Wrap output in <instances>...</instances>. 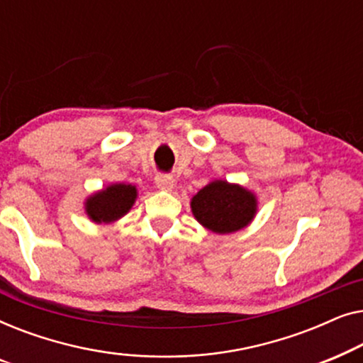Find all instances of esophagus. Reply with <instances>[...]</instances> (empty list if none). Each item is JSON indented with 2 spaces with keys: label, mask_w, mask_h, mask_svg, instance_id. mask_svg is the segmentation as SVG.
Masks as SVG:
<instances>
[{
  "label": "esophagus",
  "mask_w": 363,
  "mask_h": 363,
  "mask_svg": "<svg viewBox=\"0 0 363 363\" xmlns=\"http://www.w3.org/2000/svg\"><path fill=\"white\" fill-rule=\"evenodd\" d=\"M155 183L160 190H172L175 186V180H173L172 175H167V173H160V175L155 177Z\"/></svg>",
  "instance_id": "esophagus-1"
}]
</instances>
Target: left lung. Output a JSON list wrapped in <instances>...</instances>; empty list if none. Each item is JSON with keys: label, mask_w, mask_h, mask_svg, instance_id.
<instances>
[{"label": "left lung", "mask_w": 363, "mask_h": 363, "mask_svg": "<svg viewBox=\"0 0 363 363\" xmlns=\"http://www.w3.org/2000/svg\"><path fill=\"white\" fill-rule=\"evenodd\" d=\"M256 196L246 188L215 180L193 196L191 211L198 223L218 235L247 226L256 215Z\"/></svg>", "instance_id": "left-lung-1"}]
</instances>
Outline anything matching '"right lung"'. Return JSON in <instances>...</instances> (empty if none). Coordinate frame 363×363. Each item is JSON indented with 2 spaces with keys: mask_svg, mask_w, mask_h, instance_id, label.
Segmentation results:
<instances>
[{
  "mask_svg": "<svg viewBox=\"0 0 363 363\" xmlns=\"http://www.w3.org/2000/svg\"><path fill=\"white\" fill-rule=\"evenodd\" d=\"M137 198V188L125 183H116L106 190L89 196L86 211L96 223H111L122 218L130 210Z\"/></svg>",
  "mask_w": 363,
  "mask_h": 363,
  "instance_id": "1",
  "label": "right lung"
}]
</instances>
